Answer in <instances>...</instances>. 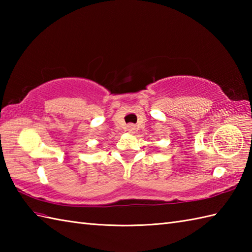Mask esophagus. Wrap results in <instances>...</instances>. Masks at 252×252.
<instances>
[{
	"label": "esophagus",
	"instance_id": "esophagus-1",
	"mask_svg": "<svg viewBox=\"0 0 252 252\" xmlns=\"http://www.w3.org/2000/svg\"><path fill=\"white\" fill-rule=\"evenodd\" d=\"M126 129H127V131H129V132H133V131L135 130V126H133V125H129V126H126Z\"/></svg>",
	"mask_w": 252,
	"mask_h": 252
}]
</instances>
